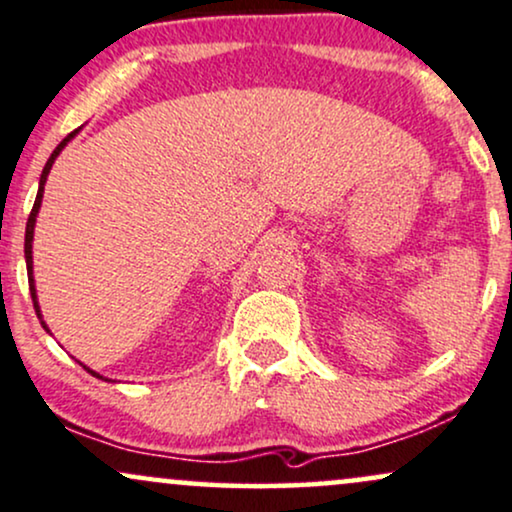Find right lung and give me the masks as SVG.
<instances>
[{
  "label": "right lung",
  "instance_id": "obj_1",
  "mask_svg": "<svg viewBox=\"0 0 512 512\" xmlns=\"http://www.w3.org/2000/svg\"><path fill=\"white\" fill-rule=\"evenodd\" d=\"M76 133H78V131H73V133L66 135V138L61 140V143L57 145V150H54L52 155H49L47 164H45V169H42V174H40V188H38V197H35L33 212H30V217H28V224H26V267H28V286H30V298H33L35 312H38V319H40V324L45 326V331H49V329H47V324L42 322V312H40V305H38V291H35V279H33V233H35V219H38V212H40V205H42V195H45V183H47L49 169H52L54 159H57V157L61 155V150H64V147L69 145L73 138H76ZM80 365H83V362H80ZM83 367H85V365H83ZM85 369H88V372L92 374V377H97V379H104L102 374L92 372L90 367H85ZM104 381H109V379H104Z\"/></svg>",
  "mask_w": 512,
  "mask_h": 512
}]
</instances>
